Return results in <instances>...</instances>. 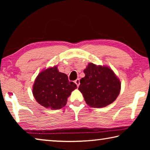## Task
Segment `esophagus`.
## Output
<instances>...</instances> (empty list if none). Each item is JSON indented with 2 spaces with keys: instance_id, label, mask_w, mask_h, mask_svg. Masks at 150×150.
I'll return each instance as SVG.
<instances>
[{
  "instance_id": "1",
  "label": "esophagus",
  "mask_w": 150,
  "mask_h": 150,
  "mask_svg": "<svg viewBox=\"0 0 150 150\" xmlns=\"http://www.w3.org/2000/svg\"><path fill=\"white\" fill-rule=\"evenodd\" d=\"M75 83L76 85H77V87H79V84H80L79 79H76V80L75 81Z\"/></svg>"
}]
</instances>
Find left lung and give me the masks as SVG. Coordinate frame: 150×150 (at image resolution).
I'll use <instances>...</instances> for the list:
<instances>
[{"label":"left lung","instance_id":"left-lung-1","mask_svg":"<svg viewBox=\"0 0 150 150\" xmlns=\"http://www.w3.org/2000/svg\"><path fill=\"white\" fill-rule=\"evenodd\" d=\"M83 72L85 76L80 80L79 90L88 105L102 108L116 100L120 93L121 83L112 70L106 66L90 63Z\"/></svg>","mask_w":150,"mask_h":150}]
</instances>
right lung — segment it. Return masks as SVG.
<instances>
[{
	"label": "right lung",
	"mask_w": 150,
	"mask_h": 150,
	"mask_svg": "<svg viewBox=\"0 0 150 150\" xmlns=\"http://www.w3.org/2000/svg\"><path fill=\"white\" fill-rule=\"evenodd\" d=\"M77 88L67 75L59 72L57 66L40 72L33 85V95L40 105L52 110L60 109L67 104V98Z\"/></svg>",
	"instance_id": "add662e5"
}]
</instances>
